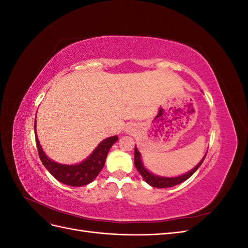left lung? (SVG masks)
I'll return each mask as SVG.
<instances>
[{"instance_id": "left-lung-1", "label": "left lung", "mask_w": 248, "mask_h": 248, "mask_svg": "<svg viewBox=\"0 0 248 248\" xmlns=\"http://www.w3.org/2000/svg\"><path fill=\"white\" fill-rule=\"evenodd\" d=\"M206 155L207 154H205L204 158L201 160V162H199V164L196 168L192 169L190 171L186 172L185 175L179 176V177L167 178V177L155 176L154 174H151V172H150L149 170H147L146 168L142 166V162H141V159H140V153L139 152V150L137 148H134V166H136V168L139 170L140 176L144 178V180L149 185H151L153 187H157V188H168V187H172V186L182 183V182L185 181V180H187L189 177H191L194 174V171H196L201 167V164L202 163V161H204Z\"/></svg>"}]
</instances>
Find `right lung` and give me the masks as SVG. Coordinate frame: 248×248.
<instances>
[{"instance_id":"add662e5","label":"right lung","mask_w":248,"mask_h":248,"mask_svg":"<svg viewBox=\"0 0 248 248\" xmlns=\"http://www.w3.org/2000/svg\"><path fill=\"white\" fill-rule=\"evenodd\" d=\"M34 129L37 150H38V154L43 166L58 181L70 186H82L94 181L95 178L101 171L104 163H106L109 149L118 140L117 136L103 140L86 160L78 164H73V166H67V164H60L50 160L44 154L36 134V120Z\"/></svg>"}]
</instances>
